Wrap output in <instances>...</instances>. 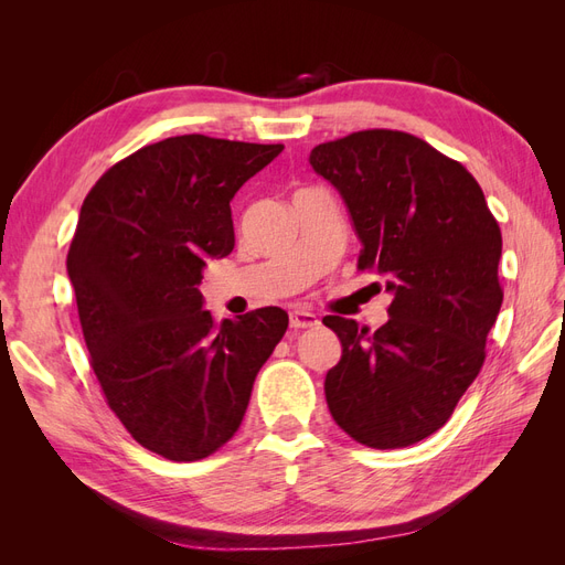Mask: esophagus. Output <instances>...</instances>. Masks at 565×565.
<instances>
[{
    "label": "esophagus",
    "instance_id": "obj_1",
    "mask_svg": "<svg viewBox=\"0 0 565 565\" xmlns=\"http://www.w3.org/2000/svg\"><path fill=\"white\" fill-rule=\"evenodd\" d=\"M316 324H318V318H316L311 311L297 309V311L289 313V328L306 330V328H316Z\"/></svg>",
    "mask_w": 565,
    "mask_h": 565
}]
</instances>
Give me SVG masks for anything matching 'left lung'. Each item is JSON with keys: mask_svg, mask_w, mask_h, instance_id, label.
I'll use <instances>...</instances> for the list:
<instances>
[{"mask_svg": "<svg viewBox=\"0 0 565 565\" xmlns=\"http://www.w3.org/2000/svg\"><path fill=\"white\" fill-rule=\"evenodd\" d=\"M309 162L347 204L358 268L393 297L374 332L322 320L341 341L324 398L353 440L407 448L450 419L481 372L502 306L500 226L467 169L413 134L355 131L316 146Z\"/></svg>", "mask_w": 565, "mask_h": 565, "instance_id": "obj_1", "label": "left lung"}]
</instances>
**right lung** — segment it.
Masks as SVG:
<instances>
[{
    "label": "right lung",
    "mask_w": 565,
    "mask_h": 565,
    "mask_svg": "<svg viewBox=\"0 0 565 565\" xmlns=\"http://www.w3.org/2000/svg\"><path fill=\"white\" fill-rule=\"evenodd\" d=\"M280 152L172 136L84 198L67 252L84 341L110 409L150 452L195 461L231 440L287 330L278 306L214 322L200 292L207 259L233 252L231 200Z\"/></svg>",
    "instance_id": "add662e5"
}]
</instances>
